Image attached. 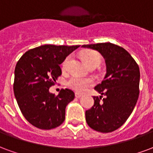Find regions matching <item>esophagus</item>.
Returning <instances> with one entry per match:
<instances>
[{
	"mask_svg": "<svg viewBox=\"0 0 153 153\" xmlns=\"http://www.w3.org/2000/svg\"><path fill=\"white\" fill-rule=\"evenodd\" d=\"M81 96H82V95H81V94H78V93L75 94V97L76 98V99H80Z\"/></svg>",
	"mask_w": 153,
	"mask_h": 153,
	"instance_id": "obj_1",
	"label": "esophagus"
}]
</instances>
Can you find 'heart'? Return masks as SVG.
Segmentation results:
<instances>
[{
	"mask_svg": "<svg viewBox=\"0 0 153 153\" xmlns=\"http://www.w3.org/2000/svg\"><path fill=\"white\" fill-rule=\"evenodd\" d=\"M82 58L89 67L99 65L101 62V56L98 52L94 51H86L82 53ZM70 57H67L62 64L63 69H65L68 64ZM94 84L92 77H82L80 76L74 75L69 78L67 81V85L77 93H83L88 88Z\"/></svg>",
	"mask_w": 153,
	"mask_h": 153,
	"instance_id": "heart-1",
	"label": "heart"
}]
</instances>
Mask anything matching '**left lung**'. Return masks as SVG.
Returning a JSON list of instances; mask_svg holds the SVG:
<instances>
[{"label": "left lung", "instance_id": "obj_1", "mask_svg": "<svg viewBox=\"0 0 153 153\" xmlns=\"http://www.w3.org/2000/svg\"><path fill=\"white\" fill-rule=\"evenodd\" d=\"M82 47L99 51L107 68L103 81L94 87L101 96L93 97L94 106L85 111V120L93 130L112 132L126 121L136 105L139 94V66L124 48L110 42Z\"/></svg>", "mask_w": 153, "mask_h": 153}]
</instances>
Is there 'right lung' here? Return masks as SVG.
Segmentation results:
<instances>
[{
    "mask_svg": "<svg viewBox=\"0 0 153 153\" xmlns=\"http://www.w3.org/2000/svg\"><path fill=\"white\" fill-rule=\"evenodd\" d=\"M80 45H44L27 51L14 69V93L26 120L41 130L59 126L65 120V108L75 94L68 89L58 95L49 89L62 74L60 64Z\"/></svg>",
    "mask_w": 153,
    "mask_h": 153,
    "instance_id": "obj_1",
    "label": "right lung"
}]
</instances>
